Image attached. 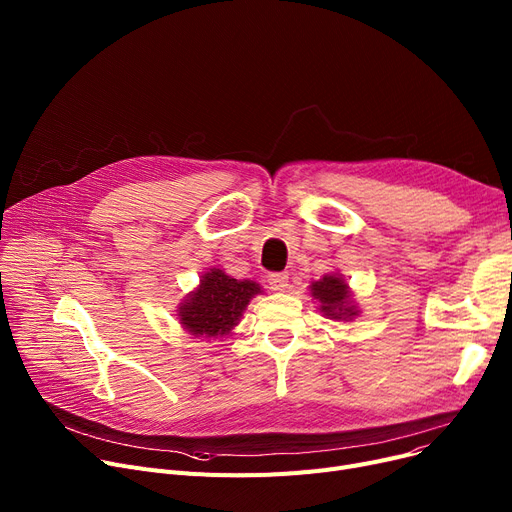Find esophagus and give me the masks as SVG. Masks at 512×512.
Instances as JSON below:
<instances>
[{
    "label": "esophagus",
    "mask_w": 512,
    "mask_h": 512,
    "mask_svg": "<svg viewBox=\"0 0 512 512\" xmlns=\"http://www.w3.org/2000/svg\"><path fill=\"white\" fill-rule=\"evenodd\" d=\"M267 282H270V288H272V290L282 292V290L288 288V274H284V272L270 274V276H267Z\"/></svg>",
    "instance_id": "obj_1"
}]
</instances>
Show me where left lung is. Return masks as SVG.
I'll list each match as a JSON object with an SVG mask.
<instances>
[{"mask_svg": "<svg viewBox=\"0 0 512 512\" xmlns=\"http://www.w3.org/2000/svg\"><path fill=\"white\" fill-rule=\"evenodd\" d=\"M313 297L321 303L324 311L332 319H346L357 315L355 305L348 301V286L338 276H324L321 280L311 284Z\"/></svg>", "mask_w": 512, "mask_h": 512, "instance_id": "obj_1", "label": "left lung"}]
</instances>
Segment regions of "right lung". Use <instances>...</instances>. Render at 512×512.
<instances>
[{"label":"right lung","instance_id":"add662e5","mask_svg":"<svg viewBox=\"0 0 512 512\" xmlns=\"http://www.w3.org/2000/svg\"><path fill=\"white\" fill-rule=\"evenodd\" d=\"M253 280H234L222 270L203 276L201 286L180 307V324L195 336H222L238 324V319L259 294Z\"/></svg>","mask_w":512,"mask_h":512}]
</instances>
